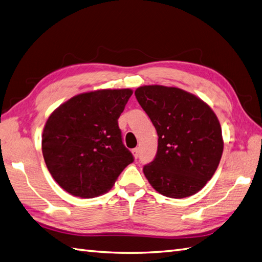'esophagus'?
<instances>
[{
    "instance_id": "obj_1",
    "label": "esophagus",
    "mask_w": 262,
    "mask_h": 262,
    "mask_svg": "<svg viewBox=\"0 0 262 262\" xmlns=\"http://www.w3.org/2000/svg\"><path fill=\"white\" fill-rule=\"evenodd\" d=\"M133 155H134V157H135V159H137V157L139 156V148L138 147L133 149Z\"/></svg>"
}]
</instances>
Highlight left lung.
<instances>
[{
    "label": "left lung",
    "instance_id": "obj_1",
    "mask_svg": "<svg viewBox=\"0 0 262 262\" xmlns=\"http://www.w3.org/2000/svg\"><path fill=\"white\" fill-rule=\"evenodd\" d=\"M135 96L159 135L155 159L143 168L146 179L167 198L193 195L211 180L222 156V130L214 112L175 87L143 86Z\"/></svg>",
    "mask_w": 262,
    "mask_h": 262
}]
</instances>
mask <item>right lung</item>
I'll list each match as a JSON object with an SVG mask.
<instances>
[{
	"label": "right lung",
	"instance_id": "right-lung-1",
	"mask_svg": "<svg viewBox=\"0 0 262 262\" xmlns=\"http://www.w3.org/2000/svg\"><path fill=\"white\" fill-rule=\"evenodd\" d=\"M132 95V89L80 94L48 118L42 134V154L54 181L71 195H101L134 162L118 126Z\"/></svg>",
	"mask_w": 262,
	"mask_h": 262
}]
</instances>
